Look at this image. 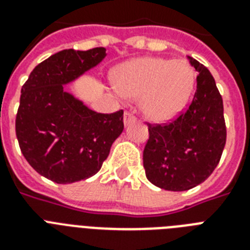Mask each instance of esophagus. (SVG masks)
I'll use <instances>...</instances> for the list:
<instances>
[{
  "label": "esophagus",
  "instance_id": "34e87169",
  "mask_svg": "<svg viewBox=\"0 0 250 250\" xmlns=\"http://www.w3.org/2000/svg\"><path fill=\"white\" fill-rule=\"evenodd\" d=\"M123 121H125V125H128L129 123H132V122L136 121V118L133 117V115L131 113H127V111H125V118H123Z\"/></svg>",
  "mask_w": 250,
  "mask_h": 250
}]
</instances>
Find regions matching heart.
<instances>
[{
    "mask_svg": "<svg viewBox=\"0 0 250 250\" xmlns=\"http://www.w3.org/2000/svg\"><path fill=\"white\" fill-rule=\"evenodd\" d=\"M196 75L184 60L144 57L122 64L115 74L118 90L125 97L141 98L148 119L165 123L182 113L189 101Z\"/></svg>",
    "mask_w": 250,
    "mask_h": 250,
    "instance_id": "b5f03b06",
    "label": "heart"
}]
</instances>
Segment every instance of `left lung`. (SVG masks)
<instances>
[{
    "mask_svg": "<svg viewBox=\"0 0 250 250\" xmlns=\"http://www.w3.org/2000/svg\"><path fill=\"white\" fill-rule=\"evenodd\" d=\"M197 89L186 113L172 123L149 128L143 161L146 178L158 188L188 190L209 178L226 145L223 101L215 80L197 61Z\"/></svg>",
    "mask_w": 250,
    "mask_h": 250,
    "instance_id": "obj_1",
    "label": "left lung"
}]
</instances>
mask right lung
I'll return each instance as SVG.
<instances>
[{"mask_svg": "<svg viewBox=\"0 0 250 250\" xmlns=\"http://www.w3.org/2000/svg\"><path fill=\"white\" fill-rule=\"evenodd\" d=\"M105 48L62 50L33 68L21 86L15 131L31 166L58 184L97 174L123 132V110L101 114L89 109L64 85L101 63Z\"/></svg>", "mask_w": 250, "mask_h": 250, "instance_id": "add662e5", "label": "right lung"}]
</instances>
